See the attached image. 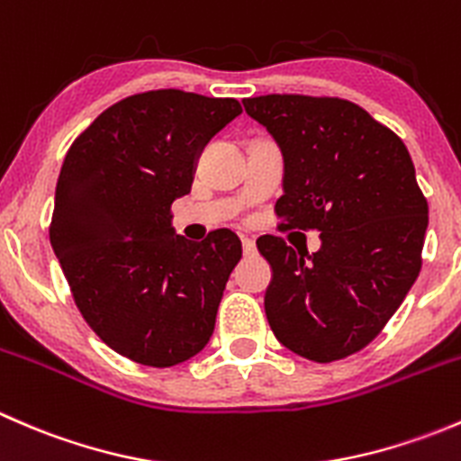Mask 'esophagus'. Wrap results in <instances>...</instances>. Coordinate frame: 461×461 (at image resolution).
I'll return each mask as SVG.
<instances>
[{"label": "esophagus", "mask_w": 461, "mask_h": 461, "mask_svg": "<svg viewBox=\"0 0 461 461\" xmlns=\"http://www.w3.org/2000/svg\"><path fill=\"white\" fill-rule=\"evenodd\" d=\"M243 252L245 257H252V254L257 252V243H254L252 239H243Z\"/></svg>", "instance_id": "esophagus-1"}]
</instances>
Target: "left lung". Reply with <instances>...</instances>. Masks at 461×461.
I'll return each mask as SVG.
<instances>
[{
	"instance_id": "obj_1",
	"label": "left lung",
	"mask_w": 461,
	"mask_h": 461,
	"mask_svg": "<svg viewBox=\"0 0 461 461\" xmlns=\"http://www.w3.org/2000/svg\"><path fill=\"white\" fill-rule=\"evenodd\" d=\"M249 118L283 153V230H317L319 252L257 240L272 267L265 314L274 337L319 364L368 346L421 269L429 203L406 144L341 97L260 95Z\"/></svg>"
}]
</instances>
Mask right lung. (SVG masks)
<instances>
[{
  "instance_id": "1",
  "label": "right lung",
  "mask_w": 461,
  "mask_h": 461,
  "mask_svg": "<svg viewBox=\"0 0 461 461\" xmlns=\"http://www.w3.org/2000/svg\"><path fill=\"white\" fill-rule=\"evenodd\" d=\"M234 97L178 88L109 106L77 136L55 187L50 245L76 305L118 355L169 368L207 346L243 248L234 231L203 240L171 227V203L192 192L196 160Z\"/></svg>"
}]
</instances>
